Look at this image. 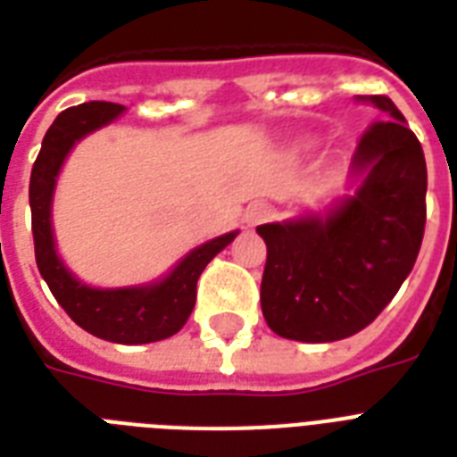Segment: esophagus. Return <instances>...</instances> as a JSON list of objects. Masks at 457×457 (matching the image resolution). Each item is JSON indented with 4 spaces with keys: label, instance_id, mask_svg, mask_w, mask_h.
<instances>
[{
    "label": "esophagus",
    "instance_id": "1",
    "mask_svg": "<svg viewBox=\"0 0 457 457\" xmlns=\"http://www.w3.org/2000/svg\"><path fill=\"white\" fill-rule=\"evenodd\" d=\"M272 215V206L270 204H263V201H256V204H251L246 208V213H244V222L249 225V228H256L261 222L270 220Z\"/></svg>",
    "mask_w": 457,
    "mask_h": 457
}]
</instances>
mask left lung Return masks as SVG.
Listing matches in <instances>:
<instances>
[{
	"instance_id": "left-lung-1",
	"label": "left lung",
	"mask_w": 457,
	"mask_h": 457,
	"mask_svg": "<svg viewBox=\"0 0 457 457\" xmlns=\"http://www.w3.org/2000/svg\"><path fill=\"white\" fill-rule=\"evenodd\" d=\"M384 120L362 132L351 172L362 182L325 215L256 228L268 246L261 308L272 332L325 344L361 332L411 275L427 222V163L420 139L389 96Z\"/></svg>"
}]
</instances>
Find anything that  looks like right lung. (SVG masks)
<instances>
[{"label":"right lung","mask_w":457,"mask_h":457,"mask_svg":"<svg viewBox=\"0 0 457 457\" xmlns=\"http://www.w3.org/2000/svg\"><path fill=\"white\" fill-rule=\"evenodd\" d=\"M125 106L87 102L61 111L42 139V149L30 172V211L35 261L54 299L75 325L113 344H152L172 337L185 327L196 303V282L215 253H220L235 232L215 237L189 251L163 279L142 287L96 289L75 278L56 253L52 229V199L61 165L85 135L116 120Z\"/></svg>","instance_id":"obj_1"}]
</instances>
